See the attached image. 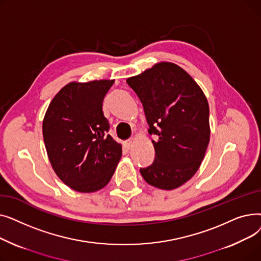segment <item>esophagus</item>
<instances>
[{"label":"esophagus","mask_w":261,"mask_h":261,"mask_svg":"<svg viewBox=\"0 0 261 261\" xmlns=\"http://www.w3.org/2000/svg\"><path fill=\"white\" fill-rule=\"evenodd\" d=\"M133 143H134V139H130V140H128V141L125 143V145H126V147H127L128 149H130V148L133 146Z\"/></svg>","instance_id":"obj_1"}]
</instances>
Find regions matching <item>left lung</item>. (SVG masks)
Masks as SVG:
<instances>
[{
    "instance_id": "obj_1",
    "label": "left lung",
    "mask_w": 261,
    "mask_h": 261,
    "mask_svg": "<svg viewBox=\"0 0 261 261\" xmlns=\"http://www.w3.org/2000/svg\"><path fill=\"white\" fill-rule=\"evenodd\" d=\"M143 103L155 158L141 168L144 180L171 190L195 175L210 143V107L199 85L182 67L159 62L127 79Z\"/></svg>"
}]
</instances>
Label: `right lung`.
<instances>
[{"mask_svg":"<svg viewBox=\"0 0 261 261\" xmlns=\"http://www.w3.org/2000/svg\"><path fill=\"white\" fill-rule=\"evenodd\" d=\"M114 80L73 81L50 101L42 131L48 160L59 179L79 193H94L111 180L121 145L108 134L102 101Z\"/></svg>","mask_w":261,"mask_h":261,"instance_id":"right-lung-1","label":"right lung"}]
</instances>
